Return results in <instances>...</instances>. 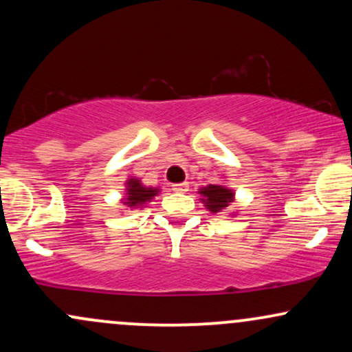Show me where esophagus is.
<instances>
[{"mask_svg": "<svg viewBox=\"0 0 352 352\" xmlns=\"http://www.w3.org/2000/svg\"><path fill=\"white\" fill-rule=\"evenodd\" d=\"M172 190L177 193H185V192H188V184L187 182H184V184H173Z\"/></svg>", "mask_w": 352, "mask_h": 352, "instance_id": "34e87169", "label": "esophagus"}]
</instances>
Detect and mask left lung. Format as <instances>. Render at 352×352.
Listing matches in <instances>:
<instances>
[{
  "instance_id": "8db88e82",
  "label": "left lung",
  "mask_w": 352,
  "mask_h": 352,
  "mask_svg": "<svg viewBox=\"0 0 352 352\" xmlns=\"http://www.w3.org/2000/svg\"><path fill=\"white\" fill-rule=\"evenodd\" d=\"M199 193L201 195L200 200L204 201L205 207L212 213L223 212L235 200V192L232 188L225 187V185H207V187H201Z\"/></svg>"
}]
</instances>
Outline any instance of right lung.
Returning a JSON list of instances; mask_svg holds the SVG:
<instances>
[{
    "label": "right lung",
    "mask_w": 352,
    "mask_h": 352,
    "mask_svg": "<svg viewBox=\"0 0 352 352\" xmlns=\"http://www.w3.org/2000/svg\"><path fill=\"white\" fill-rule=\"evenodd\" d=\"M160 188L145 187V185L135 177H131L125 182V193L122 204L129 208H142L147 201H151L153 197L159 195Z\"/></svg>",
    "instance_id": "add662e5"
}]
</instances>
